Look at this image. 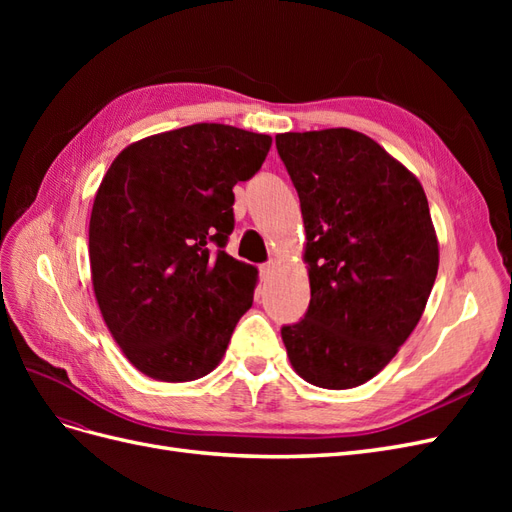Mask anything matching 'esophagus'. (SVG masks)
I'll list each match as a JSON object with an SVG mask.
<instances>
[{
    "label": "esophagus",
    "mask_w": 512,
    "mask_h": 512,
    "mask_svg": "<svg viewBox=\"0 0 512 512\" xmlns=\"http://www.w3.org/2000/svg\"><path fill=\"white\" fill-rule=\"evenodd\" d=\"M273 269H275V262H273V260H269V262H262V265L258 267L262 280H267V277L273 273Z\"/></svg>",
    "instance_id": "esophagus-1"
}]
</instances>
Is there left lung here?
Segmentation results:
<instances>
[{
	"label": "left lung",
	"instance_id": "1",
	"mask_svg": "<svg viewBox=\"0 0 512 512\" xmlns=\"http://www.w3.org/2000/svg\"><path fill=\"white\" fill-rule=\"evenodd\" d=\"M277 153L301 200L312 299L284 324L297 374L322 389L374 378L423 316L438 239L421 183L348 128L286 132Z\"/></svg>",
	"mask_w": 512,
	"mask_h": 512
}]
</instances>
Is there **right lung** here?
Returning a JSON list of instances; mask_svg holds the SVG:
<instances>
[{
  "instance_id": "obj_1",
  "label": "right lung",
  "mask_w": 512,
  "mask_h": 512,
  "mask_svg": "<svg viewBox=\"0 0 512 512\" xmlns=\"http://www.w3.org/2000/svg\"><path fill=\"white\" fill-rule=\"evenodd\" d=\"M271 136L194 123L123 149L89 220L91 282L128 361L190 382L222 361L252 307L256 269L226 254L237 181L252 179Z\"/></svg>"
}]
</instances>
